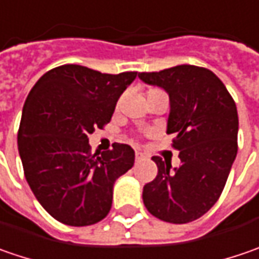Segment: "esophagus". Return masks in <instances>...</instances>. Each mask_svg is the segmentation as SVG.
Returning <instances> with one entry per match:
<instances>
[{"label":"esophagus","mask_w":259,"mask_h":259,"mask_svg":"<svg viewBox=\"0 0 259 259\" xmlns=\"http://www.w3.org/2000/svg\"><path fill=\"white\" fill-rule=\"evenodd\" d=\"M143 159H145V155L141 153V152H136V155H135V161H136V162H141V161H143Z\"/></svg>","instance_id":"1"}]
</instances>
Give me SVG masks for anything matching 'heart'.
<instances>
[{"label":"heart","mask_w":259,"mask_h":259,"mask_svg":"<svg viewBox=\"0 0 259 259\" xmlns=\"http://www.w3.org/2000/svg\"><path fill=\"white\" fill-rule=\"evenodd\" d=\"M152 93H159V90H156V88H151V90L148 91V94H152Z\"/></svg>","instance_id":"1"}]
</instances>
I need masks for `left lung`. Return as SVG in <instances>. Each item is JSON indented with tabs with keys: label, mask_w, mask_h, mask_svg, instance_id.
I'll return each instance as SVG.
<instances>
[{
	"label": "left lung",
	"mask_w": 259,
	"mask_h": 259,
	"mask_svg": "<svg viewBox=\"0 0 259 259\" xmlns=\"http://www.w3.org/2000/svg\"><path fill=\"white\" fill-rule=\"evenodd\" d=\"M143 82L169 96L166 133L181 165L153 156L155 180L143 187V204L155 218L188 223L207 213L228 181L238 153V110L225 84L207 68L178 65L159 72H141Z\"/></svg>",
	"instance_id": "1"
}]
</instances>
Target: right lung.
<instances>
[{
    "instance_id": "add662e5",
    "label": "right lung",
    "mask_w": 259,
    "mask_h": 259,
    "mask_svg": "<svg viewBox=\"0 0 259 259\" xmlns=\"http://www.w3.org/2000/svg\"><path fill=\"white\" fill-rule=\"evenodd\" d=\"M138 72L101 73L62 65L31 88L18 129V152L34 197L52 218L90 226L108 214L113 186L135 162L129 145L91 153L88 135L110 123Z\"/></svg>"
}]
</instances>
